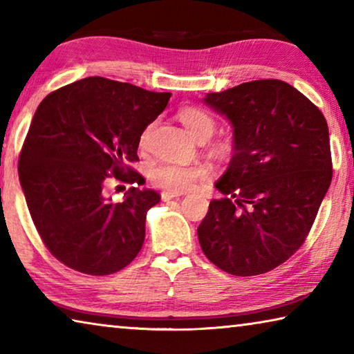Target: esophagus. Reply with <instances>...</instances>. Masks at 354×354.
Wrapping results in <instances>:
<instances>
[{
    "mask_svg": "<svg viewBox=\"0 0 354 354\" xmlns=\"http://www.w3.org/2000/svg\"><path fill=\"white\" fill-rule=\"evenodd\" d=\"M184 195L183 192H162V201H169V200H173V198H178V196Z\"/></svg>",
    "mask_w": 354,
    "mask_h": 354,
    "instance_id": "34e87169",
    "label": "esophagus"
}]
</instances>
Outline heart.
I'll list each match as a JSON object with an SVG mask.
<instances>
[{"mask_svg": "<svg viewBox=\"0 0 354 354\" xmlns=\"http://www.w3.org/2000/svg\"><path fill=\"white\" fill-rule=\"evenodd\" d=\"M179 120L184 128L189 131L195 139L201 137H211L215 129L214 118L206 111L198 107H184L179 111ZM151 124L142 131L139 143L140 147H147L149 134H151ZM209 167L206 165H179L173 162H160L151 169V179L156 185L169 192H183L194 185L196 181L206 179L209 176Z\"/></svg>", "mask_w": 354, "mask_h": 354, "instance_id": "1", "label": "heart"}]
</instances>
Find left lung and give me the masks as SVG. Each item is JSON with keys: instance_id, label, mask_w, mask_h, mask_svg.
Segmentation results:
<instances>
[{"instance_id": "8db88e82", "label": "left lung", "mask_w": 354, "mask_h": 354, "mask_svg": "<svg viewBox=\"0 0 354 354\" xmlns=\"http://www.w3.org/2000/svg\"><path fill=\"white\" fill-rule=\"evenodd\" d=\"M232 127L234 154L198 226L203 253L234 277L281 266L301 247L333 178L326 120L279 80L207 93Z\"/></svg>"}]
</instances>
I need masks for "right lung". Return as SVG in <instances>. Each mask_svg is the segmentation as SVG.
I'll return each instance as SVG.
<instances>
[{
	"instance_id": "obj_1",
	"label": "right lung",
	"mask_w": 354,
	"mask_h": 354,
	"mask_svg": "<svg viewBox=\"0 0 354 354\" xmlns=\"http://www.w3.org/2000/svg\"><path fill=\"white\" fill-rule=\"evenodd\" d=\"M170 97L92 76L39 104L20 153L19 176L34 225L57 261L103 277L139 254L147 212L160 195L134 185L122 203H113L104 185L112 176L145 184L128 162L139 160L142 131Z\"/></svg>"
}]
</instances>
